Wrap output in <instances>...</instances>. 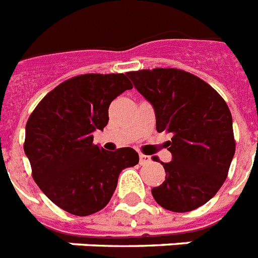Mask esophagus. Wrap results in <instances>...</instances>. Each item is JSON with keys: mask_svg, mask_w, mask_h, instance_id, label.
Listing matches in <instances>:
<instances>
[{"mask_svg": "<svg viewBox=\"0 0 258 258\" xmlns=\"http://www.w3.org/2000/svg\"><path fill=\"white\" fill-rule=\"evenodd\" d=\"M150 161H151V158L147 157V155H143V154L139 155V163L141 165H147V163H150Z\"/></svg>", "mask_w": 258, "mask_h": 258, "instance_id": "1", "label": "esophagus"}]
</instances>
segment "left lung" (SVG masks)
<instances>
[{"instance_id": "8db88e82", "label": "left lung", "mask_w": 258, "mask_h": 258, "mask_svg": "<svg viewBox=\"0 0 258 258\" xmlns=\"http://www.w3.org/2000/svg\"><path fill=\"white\" fill-rule=\"evenodd\" d=\"M138 92L153 105L157 131L171 133V162L165 182L151 188L162 208L191 212L212 200L228 176L236 151L232 113L216 89L175 68L128 72Z\"/></svg>"}]
</instances>
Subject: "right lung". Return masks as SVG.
Wrapping results in <instances>:
<instances>
[{
    "instance_id": "add662e5",
    "label": "right lung",
    "mask_w": 258,
    "mask_h": 258,
    "mask_svg": "<svg viewBox=\"0 0 258 258\" xmlns=\"http://www.w3.org/2000/svg\"><path fill=\"white\" fill-rule=\"evenodd\" d=\"M131 88L123 74L80 75L50 91L28 119L24 151L33 179L62 210L80 217L101 210L121 170L138 165L131 147L93 145V133L108 123L111 101Z\"/></svg>"
}]
</instances>
